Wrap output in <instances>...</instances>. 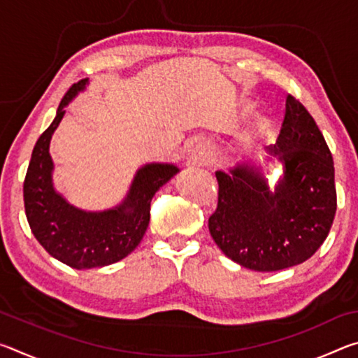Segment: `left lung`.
Listing matches in <instances>:
<instances>
[{"label":"left lung","instance_id":"1","mask_svg":"<svg viewBox=\"0 0 358 358\" xmlns=\"http://www.w3.org/2000/svg\"><path fill=\"white\" fill-rule=\"evenodd\" d=\"M266 151L282 166L275 191L254 166L216 172L217 207L208 220L220 250L254 271L305 262L325 241L336 213L331 153L316 121L294 96H287L280 136Z\"/></svg>","mask_w":358,"mask_h":358}]
</instances>
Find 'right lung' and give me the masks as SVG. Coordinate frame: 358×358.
<instances>
[{
  "mask_svg": "<svg viewBox=\"0 0 358 358\" xmlns=\"http://www.w3.org/2000/svg\"><path fill=\"white\" fill-rule=\"evenodd\" d=\"M87 83L88 78H83L64 94L55 120L34 145L23 183L25 213L36 240L52 257L77 270L110 265L134 251L148 227L151 199L180 172L173 164H145L137 171L124 201L104 211L80 210L58 194L52 181L50 138L64 117V107Z\"/></svg>",
  "mask_w": 358,
  "mask_h": 358,
  "instance_id": "right-lung-1",
  "label": "right lung"
}]
</instances>
